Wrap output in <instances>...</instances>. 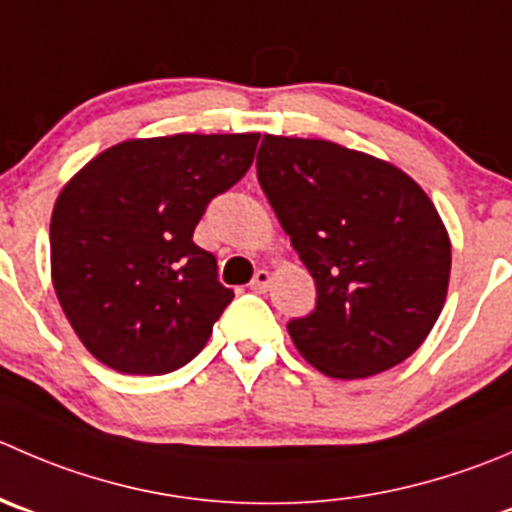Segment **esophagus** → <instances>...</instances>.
Returning a JSON list of instances; mask_svg holds the SVG:
<instances>
[{
  "mask_svg": "<svg viewBox=\"0 0 512 512\" xmlns=\"http://www.w3.org/2000/svg\"><path fill=\"white\" fill-rule=\"evenodd\" d=\"M270 282H272V272L270 270H257L255 277H252L250 287L255 292H265L267 287H270Z\"/></svg>",
  "mask_w": 512,
  "mask_h": 512,
  "instance_id": "34e87169",
  "label": "esophagus"
}]
</instances>
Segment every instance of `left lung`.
<instances>
[{
    "instance_id": "obj_1",
    "label": "left lung",
    "mask_w": 512,
    "mask_h": 512,
    "mask_svg": "<svg viewBox=\"0 0 512 512\" xmlns=\"http://www.w3.org/2000/svg\"><path fill=\"white\" fill-rule=\"evenodd\" d=\"M257 180L317 287L287 325L297 352L337 380L408 360L445 305L450 237L423 187L327 140L262 137Z\"/></svg>"
}]
</instances>
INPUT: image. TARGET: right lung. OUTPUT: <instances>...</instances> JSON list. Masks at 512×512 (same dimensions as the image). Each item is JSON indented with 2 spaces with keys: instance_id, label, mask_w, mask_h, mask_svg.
Segmentation results:
<instances>
[{
  "instance_id": "add662e5",
  "label": "right lung",
  "mask_w": 512,
  "mask_h": 512,
  "mask_svg": "<svg viewBox=\"0 0 512 512\" xmlns=\"http://www.w3.org/2000/svg\"><path fill=\"white\" fill-rule=\"evenodd\" d=\"M257 132L127 140L59 192L49 225L57 300L82 345L127 375L187 365L235 292L192 242L212 197L245 177Z\"/></svg>"
}]
</instances>
